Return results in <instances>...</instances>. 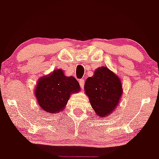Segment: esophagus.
I'll return each instance as SVG.
<instances>
[{"mask_svg":"<svg viewBox=\"0 0 159 159\" xmlns=\"http://www.w3.org/2000/svg\"><path fill=\"white\" fill-rule=\"evenodd\" d=\"M80 87L82 88H84V83H85V80H84V79H81V80H80Z\"/></svg>","mask_w":159,"mask_h":159,"instance_id":"obj_1","label":"esophagus"}]
</instances>
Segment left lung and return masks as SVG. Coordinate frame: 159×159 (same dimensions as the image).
I'll list each match as a JSON object with an SVG mask.
<instances>
[{
  "mask_svg": "<svg viewBox=\"0 0 159 159\" xmlns=\"http://www.w3.org/2000/svg\"><path fill=\"white\" fill-rule=\"evenodd\" d=\"M84 91L95 113L106 117L113 112L119 104L123 85L121 80L107 67L97 68L92 77H88Z\"/></svg>",
  "mask_w": 159,
  "mask_h": 159,
  "instance_id": "8db88e82",
  "label": "left lung"
}]
</instances>
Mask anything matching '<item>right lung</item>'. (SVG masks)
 <instances>
[{"instance_id":"add662e5","label":"right lung","mask_w":159,"mask_h":159,"mask_svg":"<svg viewBox=\"0 0 159 159\" xmlns=\"http://www.w3.org/2000/svg\"><path fill=\"white\" fill-rule=\"evenodd\" d=\"M80 90V84L75 77L66 76L63 70L57 69L39 79L35 95L42 110L56 114L62 111L71 94Z\"/></svg>"}]
</instances>
